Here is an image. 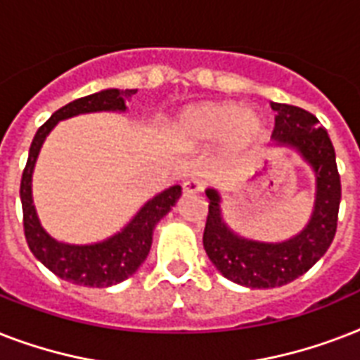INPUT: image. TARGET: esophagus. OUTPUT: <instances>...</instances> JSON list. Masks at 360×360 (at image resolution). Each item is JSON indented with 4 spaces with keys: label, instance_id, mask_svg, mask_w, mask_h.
<instances>
[{
    "label": "esophagus",
    "instance_id": "esophagus-1",
    "mask_svg": "<svg viewBox=\"0 0 360 360\" xmlns=\"http://www.w3.org/2000/svg\"><path fill=\"white\" fill-rule=\"evenodd\" d=\"M203 191V183L198 179H186L183 183V192L185 194H198V192Z\"/></svg>",
    "mask_w": 360,
    "mask_h": 360
}]
</instances>
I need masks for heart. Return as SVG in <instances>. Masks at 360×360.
Masks as SVG:
<instances>
[{
    "label": "heart",
    "mask_w": 360,
    "mask_h": 360,
    "mask_svg": "<svg viewBox=\"0 0 360 360\" xmlns=\"http://www.w3.org/2000/svg\"><path fill=\"white\" fill-rule=\"evenodd\" d=\"M265 121L254 110H240L237 103H203L185 110L175 123V136L186 146L209 143L226 136L228 149L239 151L259 141Z\"/></svg>",
    "instance_id": "b5f03b06"
}]
</instances>
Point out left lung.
<instances>
[{"label":"left lung","instance_id":"8db88e82","mask_svg":"<svg viewBox=\"0 0 360 360\" xmlns=\"http://www.w3.org/2000/svg\"><path fill=\"white\" fill-rule=\"evenodd\" d=\"M276 112L273 138L295 147L316 174V203L304 230L284 243H257L228 230L220 214V196L207 188L209 213L203 248L213 265L231 282L246 288H276L304 274L330 246L338 224L342 185L336 155L327 130L318 117L291 104L271 103Z\"/></svg>","mask_w":360,"mask_h":360}]
</instances>
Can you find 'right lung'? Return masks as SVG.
I'll list each match as a JSON object with an SVG mask.
<instances>
[{
	"label": "right lung",
	"instance_id": "right-lung-1",
	"mask_svg": "<svg viewBox=\"0 0 360 360\" xmlns=\"http://www.w3.org/2000/svg\"><path fill=\"white\" fill-rule=\"evenodd\" d=\"M136 89H104L87 97L76 98L65 104L63 108L53 112L52 117L39 127L35 138L31 141L30 157L25 162L22 181H20V200H22V213H24V236L33 256L50 269L56 276L87 288H108L117 282H123L130 274L138 271L143 259L151 250L153 230L164 214L174 207L181 196V186H169L168 191L160 192L158 196L143 205L140 213L130 220V224L121 233L97 245H65L58 243L42 230L37 219L33 198H31V175L35 168L41 146L48 132L56 123L78 114L89 112H123L127 110L124 101L130 98Z\"/></svg>",
	"mask_w": 360,
	"mask_h": 360
}]
</instances>
